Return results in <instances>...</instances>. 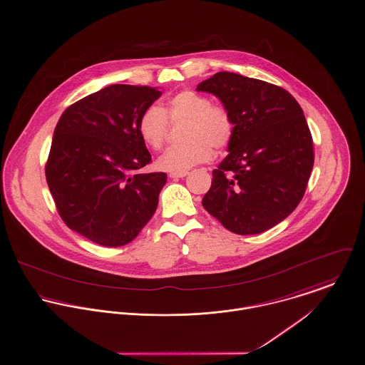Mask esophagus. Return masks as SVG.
<instances>
[{"mask_svg": "<svg viewBox=\"0 0 365 365\" xmlns=\"http://www.w3.org/2000/svg\"><path fill=\"white\" fill-rule=\"evenodd\" d=\"M188 174V171H181V173H170V178H182Z\"/></svg>", "mask_w": 365, "mask_h": 365, "instance_id": "1", "label": "esophagus"}]
</instances>
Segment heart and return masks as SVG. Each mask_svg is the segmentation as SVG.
Wrapping results in <instances>:
<instances>
[{
    "instance_id": "1",
    "label": "heart",
    "mask_w": 365,
    "mask_h": 365,
    "mask_svg": "<svg viewBox=\"0 0 365 365\" xmlns=\"http://www.w3.org/2000/svg\"><path fill=\"white\" fill-rule=\"evenodd\" d=\"M182 143L167 149L159 158L158 167L165 171L181 173L199 163L209 162L213 149L222 150L232 142L235 124L229 108L197 91L184 89L167 100L166 107H146L138 121L142 140L155 150L163 148L171 124L184 123Z\"/></svg>"
}]
</instances>
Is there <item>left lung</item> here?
Listing matches in <instances>:
<instances>
[{"label": "left lung", "mask_w": 365, "mask_h": 365, "mask_svg": "<svg viewBox=\"0 0 365 365\" xmlns=\"http://www.w3.org/2000/svg\"><path fill=\"white\" fill-rule=\"evenodd\" d=\"M197 89L222 100L235 124L203 207L234 234L272 229L299 206L314 166L302 108L286 89L232 72H217Z\"/></svg>", "instance_id": "1"}]
</instances>
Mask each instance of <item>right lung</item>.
<instances>
[{
  "label": "right lung",
  "instance_id": "right-lung-1",
  "mask_svg": "<svg viewBox=\"0 0 365 365\" xmlns=\"http://www.w3.org/2000/svg\"><path fill=\"white\" fill-rule=\"evenodd\" d=\"M160 95L149 86L111 85L63 113L46 180L71 230L115 248L131 242L152 219L167 174L138 171L152 162L138 121Z\"/></svg>",
  "mask_w": 365,
  "mask_h": 365
}]
</instances>
